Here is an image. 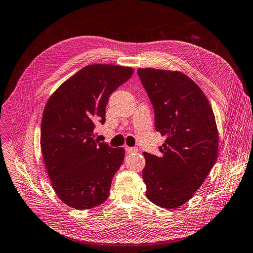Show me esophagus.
<instances>
[{
    "label": "esophagus",
    "instance_id": "esophagus-1",
    "mask_svg": "<svg viewBox=\"0 0 253 253\" xmlns=\"http://www.w3.org/2000/svg\"><path fill=\"white\" fill-rule=\"evenodd\" d=\"M125 149L128 154H138L139 153V149L136 147H126Z\"/></svg>",
    "mask_w": 253,
    "mask_h": 253
}]
</instances>
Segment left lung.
Returning a JSON list of instances; mask_svg holds the SVG:
<instances>
[{"instance_id": "8db88e82", "label": "left lung", "mask_w": 253, "mask_h": 253, "mask_svg": "<svg viewBox=\"0 0 253 253\" xmlns=\"http://www.w3.org/2000/svg\"><path fill=\"white\" fill-rule=\"evenodd\" d=\"M155 111V128L167 135L161 156L144 153L146 197L176 209L190 200L217 159L218 131L205 93L181 72L139 69Z\"/></svg>"}]
</instances>
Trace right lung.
I'll return each instance as SVG.
<instances>
[{"instance_id": "obj_1", "label": "right lung", "mask_w": 253, "mask_h": 253, "mask_svg": "<svg viewBox=\"0 0 253 253\" xmlns=\"http://www.w3.org/2000/svg\"><path fill=\"white\" fill-rule=\"evenodd\" d=\"M133 69L92 64L78 71L50 96L43 111L41 149L52 186L64 204L88 210L105 203L125 150L95 140L111 93Z\"/></svg>"}]
</instances>
